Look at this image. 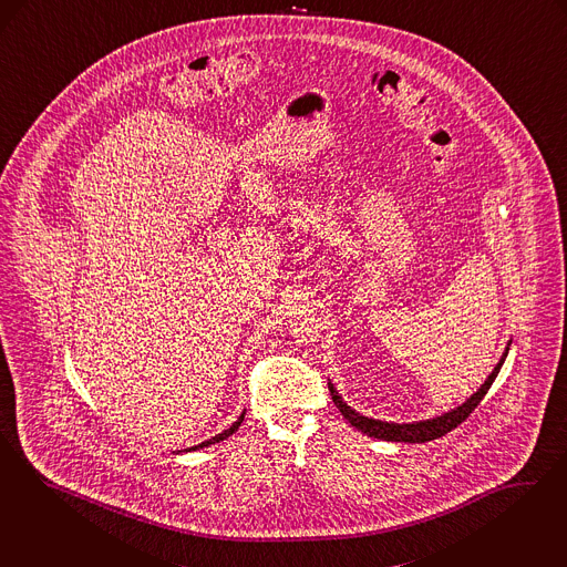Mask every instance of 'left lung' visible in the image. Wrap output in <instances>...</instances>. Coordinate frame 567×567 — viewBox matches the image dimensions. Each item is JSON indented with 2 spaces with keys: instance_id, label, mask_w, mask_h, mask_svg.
<instances>
[{
  "instance_id": "1",
  "label": "left lung",
  "mask_w": 567,
  "mask_h": 567,
  "mask_svg": "<svg viewBox=\"0 0 567 567\" xmlns=\"http://www.w3.org/2000/svg\"><path fill=\"white\" fill-rule=\"evenodd\" d=\"M508 352V350H506ZM506 352L504 357L499 359V363L496 364V369L489 373V378L485 380V384L481 385L476 390L475 394L457 409H453L450 413H443L439 417H432V420H424V422H415V424H388V422H380V420H371V417H364L361 413H357L354 409L348 408L343 401H341L338 390L333 388V384H329L331 390V399L336 403V408L340 409L341 415L359 431L373 436V439H382V441H394V443H426L432 439H439V436H445L447 432H452L453 429H457L473 411L476 405L483 401V396L487 394V390L494 384L496 375L499 373V367L506 359Z\"/></svg>"
}]
</instances>
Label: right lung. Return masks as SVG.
<instances>
[{"label":"right lung","mask_w":567,"mask_h":567,"mask_svg":"<svg viewBox=\"0 0 567 567\" xmlns=\"http://www.w3.org/2000/svg\"><path fill=\"white\" fill-rule=\"evenodd\" d=\"M243 420H245V413L227 429V431L221 432V434H217V436H213V439H208V441H204V443H200V445H196V447H192V450H200V447H208V445H213V443H219V441H224V439H227L229 434H234V432L238 431V426L243 424Z\"/></svg>","instance_id":"right-lung-1"}]
</instances>
